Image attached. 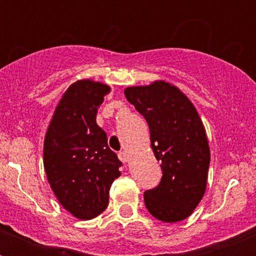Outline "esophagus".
<instances>
[{
    "mask_svg": "<svg viewBox=\"0 0 256 256\" xmlns=\"http://www.w3.org/2000/svg\"><path fill=\"white\" fill-rule=\"evenodd\" d=\"M120 160H122V162H124V164H128V160H130V156H128V154L126 152H120Z\"/></svg>",
    "mask_w": 256,
    "mask_h": 256,
    "instance_id": "1",
    "label": "esophagus"
}]
</instances>
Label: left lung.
<instances>
[{"label":"left lung","mask_w":256,"mask_h":256,"mask_svg":"<svg viewBox=\"0 0 256 256\" xmlns=\"http://www.w3.org/2000/svg\"><path fill=\"white\" fill-rule=\"evenodd\" d=\"M124 96L148 122L152 152L162 168L160 184L144 191V204L162 222H180L206 192L210 146L202 120L188 96L162 80L126 88Z\"/></svg>","instance_id":"obj_1"}]
</instances>
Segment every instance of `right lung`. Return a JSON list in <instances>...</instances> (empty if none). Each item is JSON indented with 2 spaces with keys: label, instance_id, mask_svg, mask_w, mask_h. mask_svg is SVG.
I'll return each instance as SVG.
<instances>
[{
  "label": "right lung",
  "instance_id": "add662e5",
  "mask_svg": "<svg viewBox=\"0 0 256 256\" xmlns=\"http://www.w3.org/2000/svg\"><path fill=\"white\" fill-rule=\"evenodd\" d=\"M112 88L92 80L73 82L58 100L44 140L48 182L62 207L81 220L108 207V188L122 162L108 148L96 112Z\"/></svg>",
  "mask_w": 256,
  "mask_h": 256
}]
</instances>
